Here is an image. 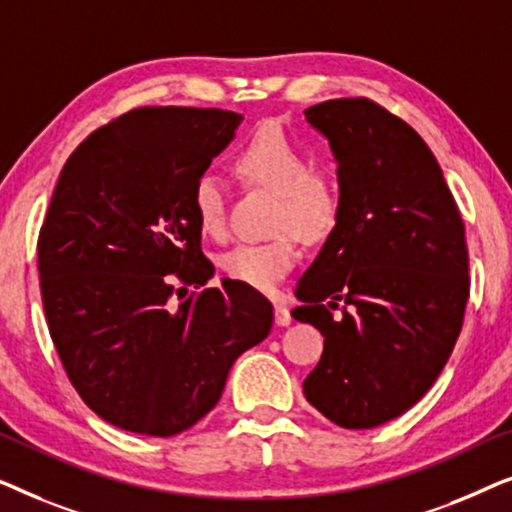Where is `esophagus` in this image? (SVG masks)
Segmentation results:
<instances>
[{"mask_svg": "<svg viewBox=\"0 0 512 512\" xmlns=\"http://www.w3.org/2000/svg\"><path fill=\"white\" fill-rule=\"evenodd\" d=\"M291 312H289V307H284V305H275V324L277 326H289L291 324Z\"/></svg>", "mask_w": 512, "mask_h": 512, "instance_id": "1", "label": "esophagus"}]
</instances>
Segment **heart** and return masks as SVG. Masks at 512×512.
Segmentation results:
<instances>
[{
	"label": "heart",
	"instance_id": "b5f03b06",
	"mask_svg": "<svg viewBox=\"0 0 512 512\" xmlns=\"http://www.w3.org/2000/svg\"><path fill=\"white\" fill-rule=\"evenodd\" d=\"M237 177L275 193L268 240L237 242L221 256L223 275L258 291L275 289L298 261V237L321 242L338 226L342 195L333 177L312 170V160L277 125H261L233 153ZM198 228L207 237L226 233V193L214 174H200L191 191Z\"/></svg>",
	"mask_w": 512,
	"mask_h": 512
}]
</instances>
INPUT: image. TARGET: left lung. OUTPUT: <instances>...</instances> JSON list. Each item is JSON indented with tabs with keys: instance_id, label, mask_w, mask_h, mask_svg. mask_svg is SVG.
<instances>
[{
	"instance_id": "8db88e82",
	"label": "left lung",
	"mask_w": 512,
	"mask_h": 512,
	"mask_svg": "<svg viewBox=\"0 0 512 512\" xmlns=\"http://www.w3.org/2000/svg\"><path fill=\"white\" fill-rule=\"evenodd\" d=\"M305 118L338 160L342 212L296 286L291 314L324 335L303 391L342 429H373L410 410L450 359L471 289L466 228L403 118L368 97L314 104Z\"/></svg>"
}]
</instances>
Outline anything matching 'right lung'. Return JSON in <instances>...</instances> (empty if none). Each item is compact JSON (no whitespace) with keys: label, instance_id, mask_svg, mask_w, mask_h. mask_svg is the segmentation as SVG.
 Returning a JSON list of instances; mask_svg holds the SVG:
<instances>
[{"label":"right lung","instance_id":"obj_1","mask_svg":"<svg viewBox=\"0 0 512 512\" xmlns=\"http://www.w3.org/2000/svg\"><path fill=\"white\" fill-rule=\"evenodd\" d=\"M240 121L223 109H130L60 172L37 242L48 331L83 403L123 431L191 429L272 328L270 300L251 286L205 289L214 265L191 207L195 179ZM186 285L199 291L184 299Z\"/></svg>","mask_w":512,"mask_h":512}]
</instances>
